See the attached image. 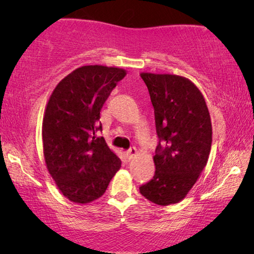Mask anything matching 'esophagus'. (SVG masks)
Here are the masks:
<instances>
[{
	"label": "esophagus",
	"instance_id": "34e87169",
	"mask_svg": "<svg viewBox=\"0 0 254 254\" xmlns=\"http://www.w3.org/2000/svg\"><path fill=\"white\" fill-rule=\"evenodd\" d=\"M136 148H135V147H131V148H129V149H128V150H127V156H128V157H129V158H133L134 157V156L135 155H136Z\"/></svg>",
	"mask_w": 254,
	"mask_h": 254
}]
</instances>
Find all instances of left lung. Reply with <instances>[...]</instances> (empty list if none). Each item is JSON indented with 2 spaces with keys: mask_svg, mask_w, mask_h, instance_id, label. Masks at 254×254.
<instances>
[{
  "mask_svg": "<svg viewBox=\"0 0 254 254\" xmlns=\"http://www.w3.org/2000/svg\"><path fill=\"white\" fill-rule=\"evenodd\" d=\"M155 110L158 144L155 175L140 186L145 199L159 206L182 201L206 166L211 121L200 90L190 79L142 72Z\"/></svg>",
  "mask_w": 254,
  "mask_h": 254,
  "instance_id": "1",
  "label": "left lung"
}]
</instances>
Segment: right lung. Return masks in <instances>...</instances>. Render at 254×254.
<instances>
[{"label": "right lung", "mask_w": 254, "mask_h": 254, "mask_svg": "<svg viewBox=\"0 0 254 254\" xmlns=\"http://www.w3.org/2000/svg\"><path fill=\"white\" fill-rule=\"evenodd\" d=\"M126 75L124 69L83 65L62 79L48 100L43 121V147L48 172L58 189L76 203L105 193L121 161L103 137L100 111Z\"/></svg>", "instance_id": "1"}]
</instances>
